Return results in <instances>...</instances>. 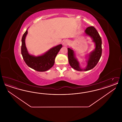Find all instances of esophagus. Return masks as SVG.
I'll return each instance as SVG.
<instances>
[{"mask_svg":"<svg viewBox=\"0 0 122 122\" xmlns=\"http://www.w3.org/2000/svg\"><path fill=\"white\" fill-rule=\"evenodd\" d=\"M68 43V41L67 40H65L63 42V44L64 46H66Z\"/></svg>","mask_w":122,"mask_h":122,"instance_id":"esophagus-1","label":"esophagus"}]
</instances>
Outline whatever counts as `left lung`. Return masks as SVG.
Returning a JSON list of instances; mask_svg holds the SVG:
<instances>
[{
	"label": "left lung",
	"mask_w": 122,
	"mask_h": 122,
	"mask_svg": "<svg viewBox=\"0 0 122 122\" xmlns=\"http://www.w3.org/2000/svg\"><path fill=\"white\" fill-rule=\"evenodd\" d=\"M85 32L93 39L96 45L95 49L89 55L86 69H81L79 66V63L75 57L74 51L70 48H68V56L70 65L74 69L79 71H88L92 69L98 63L102 53V39L96 28L94 26H89L85 30Z\"/></svg>",
	"instance_id": "8db88e82"
}]
</instances>
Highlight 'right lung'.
I'll use <instances>...</instances> for the list:
<instances>
[{
  "label": "right lung",
  "mask_w": 122,
  "mask_h": 122,
  "mask_svg": "<svg viewBox=\"0 0 122 122\" xmlns=\"http://www.w3.org/2000/svg\"><path fill=\"white\" fill-rule=\"evenodd\" d=\"M28 32L24 33L21 39V52L24 60L26 64L31 69L39 72H44L49 70L53 66L55 59L58 52L62 47L60 44L53 47L42 55L35 57L30 55L27 50L25 44V38Z\"/></svg>",
  "instance_id": "add662e5"
}]
</instances>
